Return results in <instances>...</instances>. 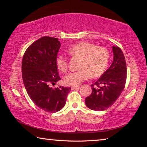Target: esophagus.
I'll use <instances>...</instances> for the list:
<instances>
[{
  "label": "esophagus",
  "instance_id": "obj_1",
  "mask_svg": "<svg viewBox=\"0 0 147 147\" xmlns=\"http://www.w3.org/2000/svg\"><path fill=\"white\" fill-rule=\"evenodd\" d=\"M71 88L72 90H74V89H78L79 86H71Z\"/></svg>",
  "mask_w": 147,
  "mask_h": 147
}]
</instances>
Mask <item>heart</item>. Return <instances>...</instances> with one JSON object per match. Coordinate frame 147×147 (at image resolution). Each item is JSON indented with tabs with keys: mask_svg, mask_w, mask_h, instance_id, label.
Instances as JSON below:
<instances>
[{
	"mask_svg": "<svg viewBox=\"0 0 147 147\" xmlns=\"http://www.w3.org/2000/svg\"><path fill=\"white\" fill-rule=\"evenodd\" d=\"M67 53L72 56L81 58L78 66L80 70L65 76L64 82L67 86H78L89 76L92 78L100 76L108 67L109 59L108 50L89 42L76 43L67 50ZM56 64L59 71L65 72L68 68V59L63 55H58Z\"/></svg>",
	"mask_w": 147,
	"mask_h": 147,
	"instance_id": "heart-1",
	"label": "heart"
}]
</instances>
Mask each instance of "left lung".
Segmentation results:
<instances>
[{"label":"left lung","instance_id":"obj_1","mask_svg":"<svg viewBox=\"0 0 147 147\" xmlns=\"http://www.w3.org/2000/svg\"><path fill=\"white\" fill-rule=\"evenodd\" d=\"M113 60L110 67L102 74L92 87V93L86 98L85 103L89 109L104 111L117 100L125 86L126 64L122 50L112 47Z\"/></svg>","mask_w":147,"mask_h":147}]
</instances>
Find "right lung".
I'll use <instances>...</instances> for the list:
<instances>
[{
	"instance_id": "obj_1",
	"label": "right lung",
	"mask_w": 147,
	"mask_h": 147,
	"mask_svg": "<svg viewBox=\"0 0 147 147\" xmlns=\"http://www.w3.org/2000/svg\"><path fill=\"white\" fill-rule=\"evenodd\" d=\"M60 45L58 38L42 37L28 47L22 61V76L27 93L37 106L50 113L63 108L71 90L70 87H51L61 80L56 64Z\"/></svg>"
}]
</instances>
